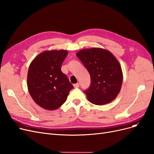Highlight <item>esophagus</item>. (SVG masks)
I'll use <instances>...</instances> for the list:
<instances>
[{
    "mask_svg": "<svg viewBox=\"0 0 154 154\" xmlns=\"http://www.w3.org/2000/svg\"><path fill=\"white\" fill-rule=\"evenodd\" d=\"M73 86H74V88H79V86H80V84H79V83H77V84H73Z\"/></svg>",
    "mask_w": 154,
    "mask_h": 154,
    "instance_id": "1",
    "label": "esophagus"
}]
</instances>
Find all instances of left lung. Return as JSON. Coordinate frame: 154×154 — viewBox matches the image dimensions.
I'll return each mask as SVG.
<instances>
[{
    "mask_svg": "<svg viewBox=\"0 0 154 154\" xmlns=\"http://www.w3.org/2000/svg\"><path fill=\"white\" fill-rule=\"evenodd\" d=\"M90 73V86L84 93L89 101L95 105H103L115 99L123 81L120 64L107 50L92 48L76 54Z\"/></svg>",
    "mask_w": 154,
    "mask_h": 154,
    "instance_id": "left-lung-1",
    "label": "left lung"
}]
</instances>
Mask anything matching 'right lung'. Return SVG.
<instances>
[{
  "instance_id": "add662e5",
  "label": "right lung",
  "mask_w": 154,
  "mask_h": 154,
  "mask_svg": "<svg viewBox=\"0 0 154 154\" xmlns=\"http://www.w3.org/2000/svg\"><path fill=\"white\" fill-rule=\"evenodd\" d=\"M68 55L64 50L45 51L32 61L27 74V87L34 101L45 109L55 110L65 102L72 84L61 70Z\"/></svg>"
}]
</instances>
